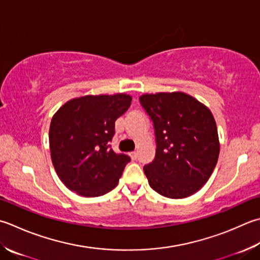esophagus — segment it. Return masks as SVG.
Returning <instances> with one entry per match:
<instances>
[{"label":"esophagus","mask_w":260,"mask_h":260,"mask_svg":"<svg viewBox=\"0 0 260 260\" xmlns=\"http://www.w3.org/2000/svg\"><path fill=\"white\" fill-rule=\"evenodd\" d=\"M129 155L133 160H136L137 159V152L136 151H133V152H129Z\"/></svg>","instance_id":"1"}]
</instances>
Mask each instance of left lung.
I'll list each match as a JSON object with an SVG mask.
<instances>
[{"instance_id":"8db88e82","label":"left lung","mask_w":260,"mask_h":260,"mask_svg":"<svg viewBox=\"0 0 260 260\" xmlns=\"http://www.w3.org/2000/svg\"><path fill=\"white\" fill-rule=\"evenodd\" d=\"M140 103L155 133V157L143 168L151 188L175 200L195 194L211 177L220 153L211 110L184 92L146 93Z\"/></svg>"}]
</instances>
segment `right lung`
<instances>
[{"label":"right lung","instance_id":"right-lung-1","mask_svg":"<svg viewBox=\"0 0 260 260\" xmlns=\"http://www.w3.org/2000/svg\"><path fill=\"white\" fill-rule=\"evenodd\" d=\"M132 96L84 95L64 104L50 121L49 147L55 171L63 184L80 196L105 195L117 186L126 154H117L109 142L115 121L129 108Z\"/></svg>","mask_w":260,"mask_h":260}]
</instances>
